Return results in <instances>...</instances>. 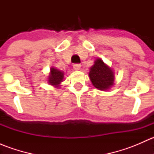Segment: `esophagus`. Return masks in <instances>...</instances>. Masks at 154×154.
<instances>
[{"label": "esophagus", "instance_id": "esophagus-1", "mask_svg": "<svg viewBox=\"0 0 154 154\" xmlns=\"http://www.w3.org/2000/svg\"><path fill=\"white\" fill-rule=\"evenodd\" d=\"M80 67H81L80 64H74V66H73V68H74V69L76 70V71H78V70H80Z\"/></svg>", "mask_w": 154, "mask_h": 154}]
</instances>
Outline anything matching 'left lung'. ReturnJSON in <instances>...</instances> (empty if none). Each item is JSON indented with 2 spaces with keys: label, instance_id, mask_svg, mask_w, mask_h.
I'll list each match as a JSON object with an SVG mask.
<instances>
[{
  "label": "left lung",
  "instance_id": "obj_1",
  "mask_svg": "<svg viewBox=\"0 0 154 154\" xmlns=\"http://www.w3.org/2000/svg\"><path fill=\"white\" fill-rule=\"evenodd\" d=\"M88 76L93 86L100 90L105 91L114 85V71L100 58L90 68Z\"/></svg>",
  "mask_w": 154,
  "mask_h": 154
}]
</instances>
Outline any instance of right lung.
<instances>
[{
	"label": "right lung",
	"instance_id": "right-lung-1",
	"mask_svg": "<svg viewBox=\"0 0 154 154\" xmlns=\"http://www.w3.org/2000/svg\"><path fill=\"white\" fill-rule=\"evenodd\" d=\"M64 79V72L57 69L55 68H51L49 77H48V83L58 88L60 84L63 81Z\"/></svg>",
	"mask_w": 154,
	"mask_h": 154
}]
</instances>
